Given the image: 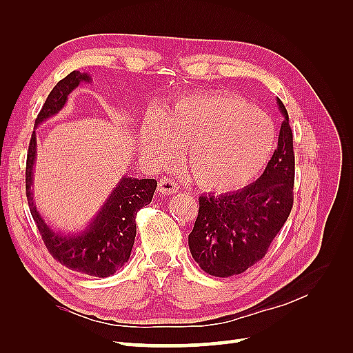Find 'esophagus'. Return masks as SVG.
<instances>
[{"label":"esophagus","mask_w":353,"mask_h":353,"mask_svg":"<svg viewBox=\"0 0 353 353\" xmlns=\"http://www.w3.org/2000/svg\"><path fill=\"white\" fill-rule=\"evenodd\" d=\"M159 191L162 194H165V196L175 194V193H178V191H179V187H178V184L175 183L174 179L162 178V179H160V183H159Z\"/></svg>","instance_id":"1"}]
</instances>
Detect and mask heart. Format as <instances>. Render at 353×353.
<instances>
[{
	"instance_id": "1",
	"label": "heart",
	"mask_w": 353,
	"mask_h": 353,
	"mask_svg": "<svg viewBox=\"0 0 353 353\" xmlns=\"http://www.w3.org/2000/svg\"><path fill=\"white\" fill-rule=\"evenodd\" d=\"M141 140L156 160L175 153L196 184L208 191L236 190L258 175L270 159L275 126L265 112L228 94L200 92L148 119Z\"/></svg>"
}]
</instances>
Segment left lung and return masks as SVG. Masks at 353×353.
<instances>
[{
	"label": "left lung",
	"mask_w": 353,
	"mask_h": 353,
	"mask_svg": "<svg viewBox=\"0 0 353 353\" xmlns=\"http://www.w3.org/2000/svg\"><path fill=\"white\" fill-rule=\"evenodd\" d=\"M279 145L258 181L219 196H200L199 215L188 236L191 256L209 275L227 279L259 262L293 208L294 153L288 113Z\"/></svg>",
	"instance_id": "left-lung-1"
}]
</instances>
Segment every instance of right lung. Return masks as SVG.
I'll return each instance as SVG.
<instances>
[{
	"instance_id": "1",
	"label": "right lung",
	"mask_w": 353,
	"mask_h": 353,
	"mask_svg": "<svg viewBox=\"0 0 353 353\" xmlns=\"http://www.w3.org/2000/svg\"><path fill=\"white\" fill-rule=\"evenodd\" d=\"M81 82H91L90 74L73 70L59 81L38 113L35 126L65 108L69 94L77 90ZM35 159L37 134L34 131L26 160V197L32 218L52 258L66 268L81 274L99 279L113 275L130 259L137 234V212L152 201L157 181L122 176L87 228L81 232L63 234L52 230L37 208L32 190Z\"/></svg>"
}]
</instances>
